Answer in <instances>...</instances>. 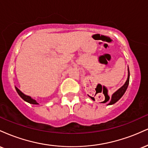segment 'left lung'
<instances>
[{
	"instance_id": "8db88e82",
	"label": "left lung",
	"mask_w": 148,
	"mask_h": 148,
	"mask_svg": "<svg viewBox=\"0 0 148 148\" xmlns=\"http://www.w3.org/2000/svg\"><path fill=\"white\" fill-rule=\"evenodd\" d=\"M129 83H130V69H129V67H128V76H127L126 82L125 83V84H124L121 88H119L118 90L115 91V92L113 93V95H112L111 100H110L109 103H108L107 105L114 104L115 103H116L117 101H118V100L120 99V98H121L123 96V95L125 94V92L127 90V87H128ZM90 98H91V99H94V98L92 97H90ZM109 99H110V97H108V100H109ZM106 102H104V103H106Z\"/></svg>"
}]
</instances>
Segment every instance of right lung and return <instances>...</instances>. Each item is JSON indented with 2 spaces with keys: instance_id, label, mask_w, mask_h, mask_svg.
Masks as SVG:
<instances>
[{
  "instance_id": "right-lung-1",
  "label": "right lung",
  "mask_w": 148,
  "mask_h": 148,
  "mask_svg": "<svg viewBox=\"0 0 148 148\" xmlns=\"http://www.w3.org/2000/svg\"><path fill=\"white\" fill-rule=\"evenodd\" d=\"M15 89H16V92H17L18 95L21 97L22 99L24 100V101H26V102H28V103H31V104H39V103L37 102L36 100L33 99V98H32L31 97H30V96H28V95H25L24 93L22 92L20 90L18 89L17 87H16V86H15Z\"/></svg>"
}]
</instances>
